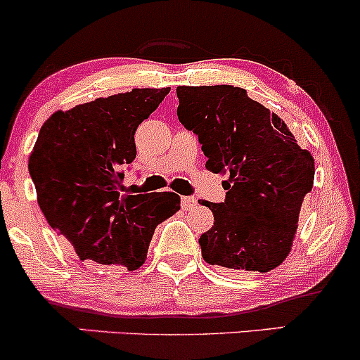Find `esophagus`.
<instances>
[{
	"label": "esophagus",
	"instance_id": "obj_1",
	"mask_svg": "<svg viewBox=\"0 0 360 360\" xmlns=\"http://www.w3.org/2000/svg\"><path fill=\"white\" fill-rule=\"evenodd\" d=\"M195 205H198V201H195L194 198H188V195H184V198H181V207H184L185 211L192 210Z\"/></svg>",
	"mask_w": 360,
	"mask_h": 360
}]
</instances>
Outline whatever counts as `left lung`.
Masks as SVG:
<instances>
[{"mask_svg":"<svg viewBox=\"0 0 360 360\" xmlns=\"http://www.w3.org/2000/svg\"><path fill=\"white\" fill-rule=\"evenodd\" d=\"M180 123L199 136L206 168L224 173L225 202L199 201L214 224L199 237L202 258L234 272H270L290 255L314 158L286 123L231 84L179 86Z\"/></svg>","mask_w":360,"mask_h":360,"instance_id":"8db88e82","label":"left lung"}]
</instances>
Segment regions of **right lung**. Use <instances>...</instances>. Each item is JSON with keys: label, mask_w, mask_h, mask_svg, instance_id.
Masks as SVG:
<instances>
[{"label": "right lung", "mask_w": 360, "mask_h": 360, "mask_svg": "<svg viewBox=\"0 0 360 360\" xmlns=\"http://www.w3.org/2000/svg\"><path fill=\"white\" fill-rule=\"evenodd\" d=\"M169 88H133L51 114L29 155L38 205L79 260L136 270L161 221L180 210L175 192L121 194L136 158L135 131Z\"/></svg>", "instance_id": "add662e5"}]
</instances>
